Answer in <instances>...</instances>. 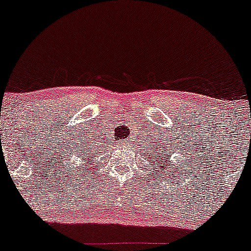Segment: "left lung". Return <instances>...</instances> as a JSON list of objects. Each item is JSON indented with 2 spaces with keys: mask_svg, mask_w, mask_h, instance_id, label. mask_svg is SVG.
Returning <instances> with one entry per match:
<instances>
[{
  "mask_svg": "<svg viewBox=\"0 0 251 251\" xmlns=\"http://www.w3.org/2000/svg\"><path fill=\"white\" fill-rule=\"evenodd\" d=\"M154 151H156V147H155V148H154ZM163 156H164V158H162ZM155 156H156L155 159H158V160L154 161V164H155V168H156V165H159V168H161V170L164 171V170H165V169H168V166H170V158H166L165 159V154L161 153L160 155H159L158 153H155ZM151 160H153V158H151ZM163 161H164V163H162ZM170 173H173V171H170Z\"/></svg>",
  "mask_w": 251,
  "mask_h": 251,
  "instance_id": "left-lung-1",
  "label": "left lung"
}]
</instances>
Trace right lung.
<instances>
[{"label":"right lung","instance_id":"obj_1","mask_svg":"<svg viewBox=\"0 0 251 251\" xmlns=\"http://www.w3.org/2000/svg\"><path fill=\"white\" fill-rule=\"evenodd\" d=\"M83 159H85V158H83Z\"/></svg>","mask_w":251,"mask_h":251}]
</instances>
